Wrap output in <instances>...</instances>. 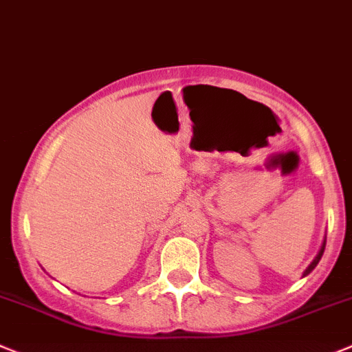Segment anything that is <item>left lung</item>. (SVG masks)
Listing matches in <instances>:
<instances>
[{"mask_svg": "<svg viewBox=\"0 0 352 352\" xmlns=\"http://www.w3.org/2000/svg\"><path fill=\"white\" fill-rule=\"evenodd\" d=\"M324 247H326V240H324V242H322V247H321V251H319V252H318V256H316V258H314V261L310 263V265H309V268H307V270H305V272H303V275H309V274H310V272H312V270H314V268H316V267H318V263H319V259H321L322 252H324Z\"/></svg>", "mask_w": 352, "mask_h": 352, "instance_id": "left-lung-1", "label": "left lung"}]
</instances>
